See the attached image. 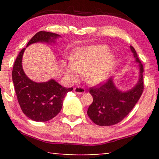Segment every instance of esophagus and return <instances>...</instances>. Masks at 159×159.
<instances>
[{
  "instance_id": "34e87169",
  "label": "esophagus",
  "mask_w": 159,
  "mask_h": 159,
  "mask_svg": "<svg viewBox=\"0 0 159 159\" xmlns=\"http://www.w3.org/2000/svg\"><path fill=\"white\" fill-rule=\"evenodd\" d=\"M84 91H85L84 90V88L83 87H81V86L75 87V88H74V92L77 93V94H83Z\"/></svg>"
}]
</instances>
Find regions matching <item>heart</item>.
<instances>
[{
  "label": "heart",
  "instance_id": "1",
  "mask_svg": "<svg viewBox=\"0 0 159 159\" xmlns=\"http://www.w3.org/2000/svg\"><path fill=\"white\" fill-rule=\"evenodd\" d=\"M106 52L103 46H90L77 50L71 57L72 66H67V75L72 80H77L79 74L86 73L87 80L97 84L107 80L114 64L110 56H101Z\"/></svg>",
  "mask_w": 159,
  "mask_h": 159
}]
</instances>
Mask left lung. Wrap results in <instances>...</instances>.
Masks as SVG:
<instances>
[{
	"instance_id": "left-lung-1",
	"label": "left lung",
	"mask_w": 159,
	"mask_h": 159,
	"mask_svg": "<svg viewBox=\"0 0 159 159\" xmlns=\"http://www.w3.org/2000/svg\"><path fill=\"white\" fill-rule=\"evenodd\" d=\"M130 49L139 66L138 83L127 91L119 90L112 77L105 83L90 88V93L93 101L89 106L88 115L95 124L99 126H111L120 122L129 114L140 99L144 89L143 66L138 57L135 50L132 45Z\"/></svg>"
}]
</instances>
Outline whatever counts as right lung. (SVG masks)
I'll return each instance as SVG.
<instances>
[{"instance_id": "add662e5", "label": "right lung", "mask_w": 159, "mask_h": 159, "mask_svg": "<svg viewBox=\"0 0 159 159\" xmlns=\"http://www.w3.org/2000/svg\"><path fill=\"white\" fill-rule=\"evenodd\" d=\"M59 34L40 31L32 37L27 47L35 43H55ZM25 48L19 52L12 71V80L19 106L24 114L35 121H47L61 110L64 98L73 88L62 87L53 79L44 82L32 81L22 68V56Z\"/></svg>"}]
</instances>
